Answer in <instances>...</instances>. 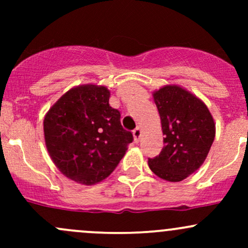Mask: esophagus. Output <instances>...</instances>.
Returning <instances> with one entry per match:
<instances>
[{"instance_id":"1","label":"esophagus","mask_w":248,"mask_h":248,"mask_svg":"<svg viewBox=\"0 0 248 248\" xmlns=\"http://www.w3.org/2000/svg\"><path fill=\"white\" fill-rule=\"evenodd\" d=\"M133 136H134V139H136V142H139L140 138H141V128H140V127H137V128L134 129Z\"/></svg>"}]
</instances>
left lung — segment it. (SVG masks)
I'll return each instance as SVG.
<instances>
[{"mask_svg":"<svg viewBox=\"0 0 248 248\" xmlns=\"http://www.w3.org/2000/svg\"><path fill=\"white\" fill-rule=\"evenodd\" d=\"M161 116L164 147L149 158L157 176L182 181L204 163L215 139V122L201 99L179 86H164L154 93Z\"/></svg>","mask_w":248,"mask_h":248,"instance_id":"8db88e82","label":"left lung"}]
</instances>
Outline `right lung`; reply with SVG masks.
Instances as JSON below:
<instances>
[{
	"label": "right lung",
	"mask_w": 248,
	"mask_h": 248,
	"mask_svg": "<svg viewBox=\"0 0 248 248\" xmlns=\"http://www.w3.org/2000/svg\"><path fill=\"white\" fill-rule=\"evenodd\" d=\"M104 86L84 85L64 93L44 119L50 157L60 171L82 185H93L111 174L132 132L122 127L121 114L109 104Z\"/></svg>",
	"instance_id": "obj_1"
}]
</instances>
